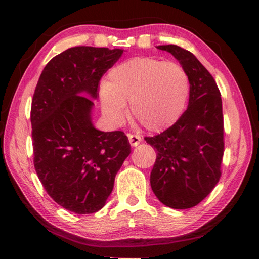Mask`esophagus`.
Returning <instances> with one entry per match:
<instances>
[{
    "label": "esophagus",
    "instance_id": "1",
    "mask_svg": "<svg viewBox=\"0 0 259 259\" xmlns=\"http://www.w3.org/2000/svg\"><path fill=\"white\" fill-rule=\"evenodd\" d=\"M128 139H129L130 145L133 146V147L138 146L139 144H140V142H142V138H140V136H138V135H131V134H129L128 135Z\"/></svg>",
    "mask_w": 259,
    "mask_h": 259
}]
</instances>
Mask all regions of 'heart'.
I'll use <instances>...</instances> for the list:
<instances>
[{
    "label": "heart",
    "instance_id": "heart-1",
    "mask_svg": "<svg viewBox=\"0 0 259 259\" xmlns=\"http://www.w3.org/2000/svg\"><path fill=\"white\" fill-rule=\"evenodd\" d=\"M190 94V81L181 65L151 57H136L112 68L100 87L104 115L122 124L130 115L148 131L168 128L181 116Z\"/></svg>",
    "mask_w": 259,
    "mask_h": 259
}]
</instances>
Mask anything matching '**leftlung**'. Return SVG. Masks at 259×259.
I'll return each instance as SVG.
<instances>
[{
  "label": "left lung",
  "instance_id": "left-lung-1",
  "mask_svg": "<svg viewBox=\"0 0 259 259\" xmlns=\"http://www.w3.org/2000/svg\"><path fill=\"white\" fill-rule=\"evenodd\" d=\"M178 59L190 81V100L175 123L153 137L156 160L152 190L174 209L195 207L211 193L222 176L224 117L221 93L211 74L192 52L174 45L159 46Z\"/></svg>",
  "mask_w": 259,
  "mask_h": 259
}]
</instances>
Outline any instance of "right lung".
I'll use <instances>...</instances> for the list:
<instances>
[{"instance_id": "right-lung-1", "label": "right lung", "mask_w": 259, "mask_h": 259, "mask_svg": "<svg viewBox=\"0 0 259 259\" xmlns=\"http://www.w3.org/2000/svg\"><path fill=\"white\" fill-rule=\"evenodd\" d=\"M122 54L69 48L46 65L33 95L35 171L52 200L77 214L104 207L131 152L123 131L104 133L91 122V98H97L100 78Z\"/></svg>"}]
</instances>
